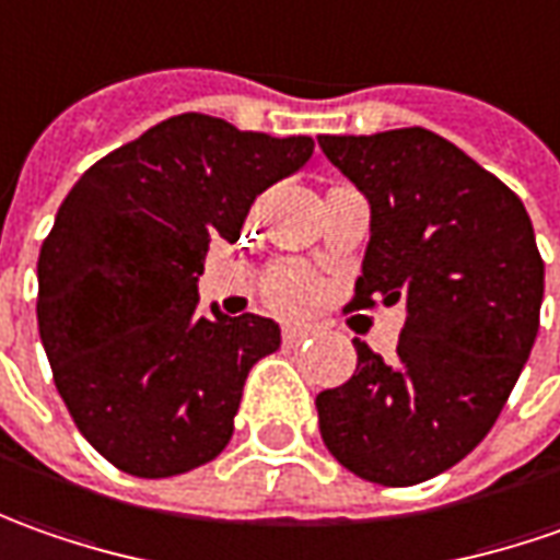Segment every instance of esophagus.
Returning <instances> with one entry per match:
<instances>
[{
  "mask_svg": "<svg viewBox=\"0 0 560 560\" xmlns=\"http://www.w3.org/2000/svg\"><path fill=\"white\" fill-rule=\"evenodd\" d=\"M313 335H316V328H313V325H303V322H291V325L281 328V340L291 343V347H298V343H303L306 338H313Z\"/></svg>",
  "mask_w": 560,
  "mask_h": 560,
  "instance_id": "1",
  "label": "esophagus"
}]
</instances>
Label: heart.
Segmentation results:
<instances>
[{
	"mask_svg": "<svg viewBox=\"0 0 560 560\" xmlns=\"http://www.w3.org/2000/svg\"><path fill=\"white\" fill-rule=\"evenodd\" d=\"M318 294V281L316 276L298 260H284L279 262L269 279H266V288H262V298L272 310H281V313H300L306 306H313V300Z\"/></svg>",
	"mask_w": 560,
	"mask_h": 560,
	"instance_id": "heart-1",
	"label": "heart"
}]
</instances>
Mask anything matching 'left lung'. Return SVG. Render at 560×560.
Returning <instances> with one entry per match:
<instances>
[{
	"instance_id": "1",
	"label": "left lung",
	"mask_w": 560,
	"mask_h": 560,
	"mask_svg": "<svg viewBox=\"0 0 560 560\" xmlns=\"http://www.w3.org/2000/svg\"><path fill=\"white\" fill-rule=\"evenodd\" d=\"M318 148L372 203L347 310L406 306L390 359L353 340V377L316 396L318 431L347 471L412 487L490 434L539 331L546 266L521 198L431 129Z\"/></svg>"
}]
</instances>
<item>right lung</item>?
I'll use <instances>...</instances> for the list:
<instances>
[{
  "label": "right lung",
  "instance_id": "1",
  "mask_svg": "<svg viewBox=\"0 0 560 560\" xmlns=\"http://www.w3.org/2000/svg\"><path fill=\"white\" fill-rule=\"evenodd\" d=\"M310 158V136L179 114L89 166L58 207L39 338L73 424L114 468L173 477L232 440L247 372L281 335L254 313L203 316L198 276L210 242H238L254 198Z\"/></svg>",
  "mask_w": 560,
  "mask_h": 560
}]
</instances>
